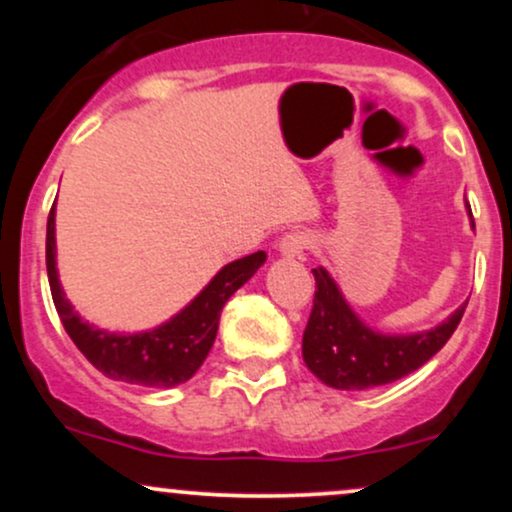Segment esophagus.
Listing matches in <instances>:
<instances>
[{
	"mask_svg": "<svg viewBox=\"0 0 512 512\" xmlns=\"http://www.w3.org/2000/svg\"><path fill=\"white\" fill-rule=\"evenodd\" d=\"M315 243L317 240L310 231H291L279 240V250L286 257H301L303 252L313 250Z\"/></svg>",
	"mask_w": 512,
	"mask_h": 512,
	"instance_id": "1",
	"label": "esophagus"
}]
</instances>
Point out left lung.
I'll return each mask as SVG.
<instances>
[{"label":"left lung","instance_id":"8db88e82","mask_svg":"<svg viewBox=\"0 0 512 512\" xmlns=\"http://www.w3.org/2000/svg\"><path fill=\"white\" fill-rule=\"evenodd\" d=\"M313 274L315 298L303 332V361L334 390H368L414 373L443 349L467 308V303L460 305L428 332L390 337L358 320L325 269L317 267Z\"/></svg>","mask_w":512,"mask_h":512}]
</instances>
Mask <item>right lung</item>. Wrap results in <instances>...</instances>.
I'll return each mask as SVG.
<instances>
[{"instance_id":"1","label":"right lung","mask_w":512,"mask_h":512,"mask_svg":"<svg viewBox=\"0 0 512 512\" xmlns=\"http://www.w3.org/2000/svg\"><path fill=\"white\" fill-rule=\"evenodd\" d=\"M264 260L267 255L260 250L226 264L195 301L156 330L144 334H110L81 320L64 298L55 267V204L48 216L45 262H48L50 291L57 315L76 349L103 375L120 383L173 387L190 380L214 346L223 305L262 267Z\"/></svg>"}]
</instances>
